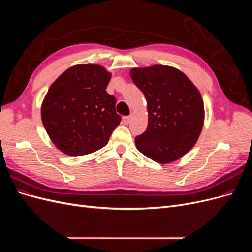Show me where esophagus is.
I'll return each mask as SVG.
<instances>
[{
    "instance_id": "1",
    "label": "esophagus",
    "mask_w": 252,
    "mask_h": 252,
    "mask_svg": "<svg viewBox=\"0 0 252 252\" xmlns=\"http://www.w3.org/2000/svg\"><path fill=\"white\" fill-rule=\"evenodd\" d=\"M130 121H131V117H130V116H128V117H123V123H124V124L130 123Z\"/></svg>"
}]
</instances>
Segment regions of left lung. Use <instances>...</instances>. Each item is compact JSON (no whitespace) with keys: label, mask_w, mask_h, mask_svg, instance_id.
I'll list each match as a JSON object with an SVG mask.
<instances>
[{"label":"left lung","mask_w":252,"mask_h":252,"mask_svg":"<svg viewBox=\"0 0 252 252\" xmlns=\"http://www.w3.org/2000/svg\"><path fill=\"white\" fill-rule=\"evenodd\" d=\"M131 79L147 101L148 126L135 138L144 156L159 164L182 158L196 143L204 124L200 91L177 68H132Z\"/></svg>","instance_id":"left-lung-1"}]
</instances>
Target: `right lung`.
Returning <instances> with one entry per match:
<instances>
[{
  "label": "right lung",
  "instance_id": "1",
  "mask_svg": "<svg viewBox=\"0 0 252 252\" xmlns=\"http://www.w3.org/2000/svg\"><path fill=\"white\" fill-rule=\"evenodd\" d=\"M110 78L100 65H75L49 87L41 108L42 122L64 154L84 156L107 145L121 122L116 97L106 91Z\"/></svg>",
  "mask_w": 252,
  "mask_h": 252
}]
</instances>
